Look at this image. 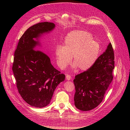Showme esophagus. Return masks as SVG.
<instances>
[{
	"instance_id": "34e87169",
	"label": "esophagus",
	"mask_w": 130,
	"mask_h": 130,
	"mask_svg": "<svg viewBox=\"0 0 130 130\" xmlns=\"http://www.w3.org/2000/svg\"><path fill=\"white\" fill-rule=\"evenodd\" d=\"M66 80H70L71 79V77H70V75H67L66 76Z\"/></svg>"
}]
</instances>
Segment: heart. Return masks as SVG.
I'll return each mask as SVG.
<instances>
[{
  "instance_id": "b5f03b06",
  "label": "heart",
  "mask_w": 130,
  "mask_h": 130,
  "mask_svg": "<svg viewBox=\"0 0 130 130\" xmlns=\"http://www.w3.org/2000/svg\"><path fill=\"white\" fill-rule=\"evenodd\" d=\"M101 49L100 43L93 40L91 33L77 30L67 35L64 46L56 47L55 55L57 64L61 68L66 67L72 57L73 68L85 71L95 64L99 57Z\"/></svg>"
}]
</instances>
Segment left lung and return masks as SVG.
<instances>
[{"label":"left lung","instance_id":"left-lung-1","mask_svg":"<svg viewBox=\"0 0 130 130\" xmlns=\"http://www.w3.org/2000/svg\"><path fill=\"white\" fill-rule=\"evenodd\" d=\"M114 53L111 43L90 69L76 76L73 80L76 107L83 111L96 107L102 101L112 82L114 69Z\"/></svg>","mask_w":130,"mask_h":130}]
</instances>
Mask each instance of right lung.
<instances>
[{
  "label": "right lung",
  "instance_id": "right-lung-1",
  "mask_svg": "<svg viewBox=\"0 0 130 130\" xmlns=\"http://www.w3.org/2000/svg\"><path fill=\"white\" fill-rule=\"evenodd\" d=\"M52 23L43 22L28 28L20 39L14 53L12 70L17 87L23 99L31 106L42 108L48 105L57 86L65 79L54 68L43 52L40 37L55 28Z\"/></svg>",
  "mask_w": 130,
  "mask_h": 130
}]
</instances>
